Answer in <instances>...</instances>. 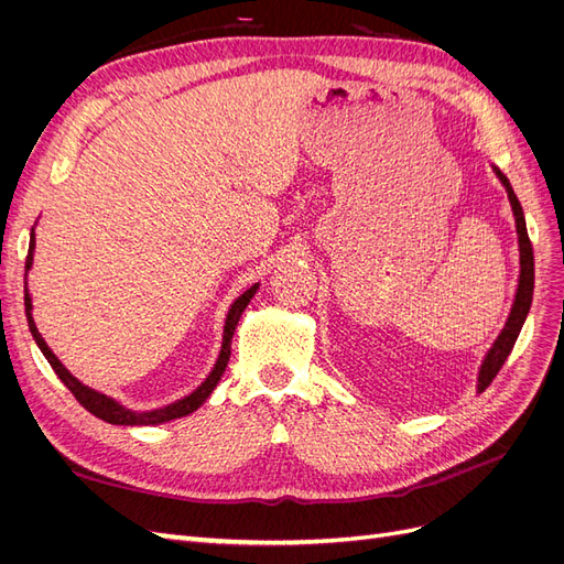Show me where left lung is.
<instances>
[{
  "label": "left lung",
  "instance_id": "obj_1",
  "mask_svg": "<svg viewBox=\"0 0 564 564\" xmlns=\"http://www.w3.org/2000/svg\"><path fill=\"white\" fill-rule=\"evenodd\" d=\"M497 174L501 178V183L506 185L508 191V199L510 204H513V214H516V224H518V235H520V284H518V296H516V303H513V311H510V317L506 322L503 332L499 334L497 344H494V348L487 352L485 362H482V369H480V392L497 379V373L501 371L503 362L508 360L510 350H513L516 340L520 336V329L522 324L527 319V313H529V305H532V294H534V249H532V242H529V235H527V224H524V214H522V207H520V199L518 195L513 193V187H510L508 178L499 172Z\"/></svg>",
  "mask_w": 564,
  "mask_h": 564
}]
</instances>
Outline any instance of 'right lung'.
<instances>
[{
  "label": "right lung",
  "instance_id": "add662e5",
  "mask_svg": "<svg viewBox=\"0 0 564 564\" xmlns=\"http://www.w3.org/2000/svg\"><path fill=\"white\" fill-rule=\"evenodd\" d=\"M32 249H35V230H32L30 251H28V259H25V270L32 265ZM256 289H259V284L249 286L247 292L232 303V308H230L228 319H226L224 348H220V357H218V362H216L214 371L209 373V379L204 381L195 392H191V395H187V398H183V400H178V402H174V404H169V406H164V409H155V412H131V409H127V406H122V404H117L115 400H110L108 395H104V392H96V390H91L89 386L79 383V381L73 377V373L61 365L58 357H56L54 352H51V348L44 344L42 334L37 332L35 322H32V313H30V311H32V303H30V296H28V289H25V315H28L30 332H32V336H35L37 346L42 348V352H44V357L48 360L51 369H54V371L58 373V379L67 386V390L73 392L75 400H77L84 409H87V412H91L94 416L104 419V421H108V423H115V425H152V423H164V421H174V419L193 414L195 409L202 406V402L212 395V390L216 388V383L220 381V377H224V371H226V367H228V360H230V344H232V334H235L237 322H240V317H242V313H245V308H247V303H249L251 296L256 294Z\"/></svg>",
  "mask_w": 564,
  "mask_h": 564
}]
</instances>
